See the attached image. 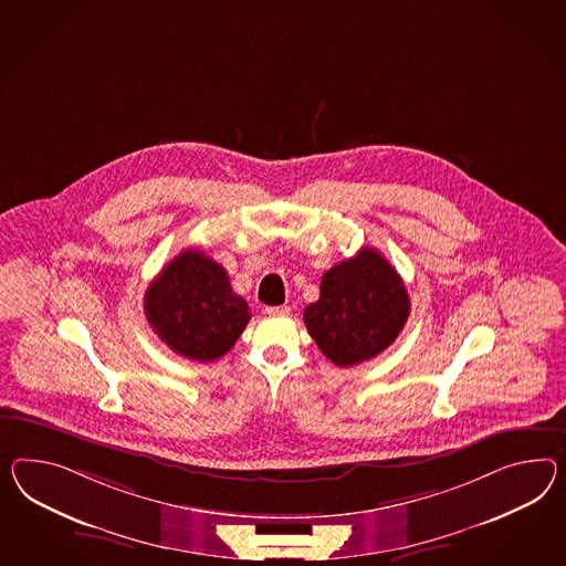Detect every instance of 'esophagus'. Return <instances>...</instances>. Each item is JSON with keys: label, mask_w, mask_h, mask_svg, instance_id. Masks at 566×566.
<instances>
[{"label": "esophagus", "mask_w": 566, "mask_h": 566, "mask_svg": "<svg viewBox=\"0 0 566 566\" xmlns=\"http://www.w3.org/2000/svg\"><path fill=\"white\" fill-rule=\"evenodd\" d=\"M291 310L287 305H275V307H264V314L269 316H287Z\"/></svg>", "instance_id": "34e87169"}]
</instances>
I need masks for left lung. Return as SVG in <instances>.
<instances>
[{"mask_svg":"<svg viewBox=\"0 0 566 566\" xmlns=\"http://www.w3.org/2000/svg\"><path fill=\"white\" fill-rule=\"evenodd\" d=\"M410 300L405 283L376 248L334 264L319 283V300L304 310L307 333L338 367L369 361L405 328Z\"/></svg>","mask_w":566,"mask_h":566,"instance_id":"8db88e82","label":"left lung"}]
</instances>
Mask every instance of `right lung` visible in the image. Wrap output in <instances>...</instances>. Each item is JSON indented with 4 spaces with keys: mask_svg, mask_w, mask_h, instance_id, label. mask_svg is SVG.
Returning a JSON list of instances; mask_svg holds the SVG:
<instances>
[{
    "mask_svg": "<svg viewBox=\"0 0 566 566\" xmlns=\"http://www.w3.org/2000/svg\"><path fill=\"white\" fill-rule=\"evenodd\" d=\"M144 305L160 340L199 363L223 357L250 322L247 300L233 293L226 269L190 248L149 283Z\"/></svg>",
    "mask_w": 566,
    "mask_h": 566,
    "instance_id": "add662e5",
    "label": "right lung"
}]
</instances>
